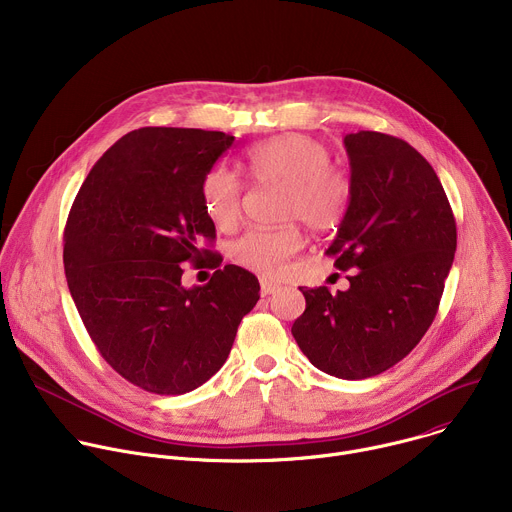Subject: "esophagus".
<instances>
[{
    "label": "esophagus",
    "instance_id": "1",
    "mask_svg": "<svg viewBox=\"0 0 512 512\" xmlns=\"http://www.w3.org/2000/svg\"><path fill=\"white\" fill-rule=\"evenodd\" d=\"M259 283H261V296H271V294H275V289L279 287L275 281H271L267 277H261Z\"/></svg>",
    "mask_w": 512,
    "mask_h": 512
}]
</instances>
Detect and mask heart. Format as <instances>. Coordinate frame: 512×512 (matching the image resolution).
Segmentation results:
<instances>
[{
    "label": "heart",
    "instance_id": "obj_1",
    "mask_svg": "<svg viewBox=\"0 0 512 512\" xmlns=\"http://www.w3.org/2000/svg\"><path fill=\"white\" fill-rule=\"evenodd\" d=\"M326 145L304 133H283L255 143L243 166L263 184H281V216L300 218L314 233L336 229L350 204V178L330 164ZM200 200L208 221L218 231H235L243 210V182L227 168L208 170L200 182ZM304 247L296 225L251 229L231 245V259L255 273L275 277Z\"/></svg>",
    "mask_w": 512,
    "mask_h": 512
}]
</instances>
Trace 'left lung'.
<instances>
[{
	"label": "left lung",
	"instance_id": "8db88e82",
	"mask_svg": "<svg viewBox=\"0 0 512 512\" xmlns=\"http://www.w3.org/2000/svg\"><path fill=\"white\" fill-rule=\"evenodd\" d=\"M350 204L326 255L348 275L346 291L302 289L291 326L316 369L346 381L381 375L423 338L456 253V218L429 162L399 137H344Z\"/></svg>",
	"mask_w": 512,
	"mask_h": 512
}]
</instances>
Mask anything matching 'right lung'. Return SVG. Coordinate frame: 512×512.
Masks as SVG:
<instances>
[{
    "label": "right lung",
    "mask_w": 512,
    "mask_h": 512,
    "mask_svg": "<svg viewBox=\"0 0 512 512\" xmlns=\"http://www.w3.org/2000/svg\"><path fill=\"white\" fill-rule=\"evenodd\" d=\"M233 141L204 129L129 131L93 166L68 212L70 296L101 356L148 393L184 395L206 383L259 300L251 271L221 267V255L200 247L216 237L200 182ZM186 260L214 268L211 281L184 288Z\"/></svg>",
    "instance_id": "add662e5"
}]
</instances>
